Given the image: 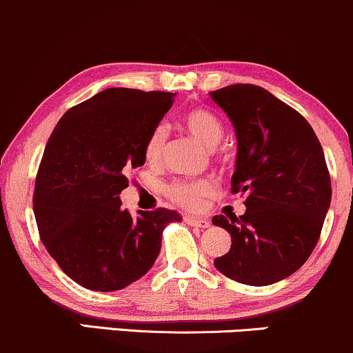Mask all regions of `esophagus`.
Instances as JSON below:
<instances>
[{"instance_id":"1","label":"esophagus","mask_w":353,"mask_h":353,"mask_svg":"<svg viewBox=\"0 0 353 353\" xmlns=\"http://www.w3.org/2000/svg\"><path fill=\"white\" fill-rule=\"evenodd\" d=\"M184 221L188 222L189 225H194V228H199V229H205L210 225L209 221H205V219L194 217V216H184Z\"/></svg>"}]
</instances>
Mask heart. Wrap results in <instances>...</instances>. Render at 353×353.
<instances>
[{
  "instance_id": "b5f03b06",
  "label": "heart",
  "mask_w": 353,
  "mask_h": 353,
  "mask_svg": "<svg viewBox=\"0 0 353 353\" xmlns=\"http://www.w3.org/2000/svg\"><path fill=\"white\" fill-rule=\"evenodd\" d=\"M179 124L190 136L196 137L205 148H214L224 137V123L216 112L210 111L209 108H189L179 117ZM164 144L163 129H154L145 143V159L148 163H156L159 161L161 151ZM219 159H225L224 152L217 154ZM168 196L176 202L177 205L185 209H199L208 197H212L217 192L216 182L210 179H197V181H176L168 185L165 189Z\"/></svg>"
}]
</instances>
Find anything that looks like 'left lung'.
<instances>
[{"mask_svg": "<svg viewBox=\"0 0 353 353\" xmlns=\"http://www.w3.org/2000/svg\"><path fill=\"white\" fill-rule=\"evenodd\" d=\"M237 136L232 194L245 197L244 216H214L232 239L214 261L219 272L247 285L292 275L317 245L332 185L322 145L305 117L254 84L209 92Z\"/></svg>", "mask_w": 353, "mask_h": 353, "instance_id": "8db88e82", "label": "left lung"}]
</instances>
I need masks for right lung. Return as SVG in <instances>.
Returning <instances> with one entry per match:
<instances>
[{
  "instance_id": "1",
  "label": "right lung",
  "mask_w": 353,
  "mask_h": 353,
  "mask_svg": "<svg viewBox=\"0 0 353 353\" xmlns=\"http://www.w3.org/2000/svg\"><path fill=\"white\" fill-rule=\"evenodd\" d=\"M174 103V92L109 88L71 108L48 139L33 210L46 250L89 290L112 292L148 272L176 210L121 208L131 169L145 163V143Z\"/></svg>"
}]
</instances>
